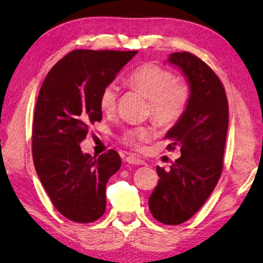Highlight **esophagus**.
Segmentation results:
<instances>
[{"label":"esophagus","mask_w":263,"mask_h":263,"mask_svg":"<svg viewBox=\"0 0 263 263\" xmlns=\"http://www.w3.org/2000/svg\"><path fill=\"white\" fill-rule=\"evenodd\" d=\"M126 162L129 164H133V165H144V160H142L141 158L136 157V156H133V155H129L128 157H126Z\"/></svg>","instance_id":"34e87169"}]
</instances>
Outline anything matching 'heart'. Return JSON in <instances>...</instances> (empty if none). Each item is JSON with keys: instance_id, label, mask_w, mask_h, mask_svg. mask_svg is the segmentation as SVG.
I'll return each instance as SVG.
<instances>
[{"instance_id": "heart-1", "label": "heart", "mask_w": 263, "mask_h": 263, "mask_svg": "<svg viewBox=\"0 0 263 263\" xmlns=\"http://www.w3.org/2000/svg\"><path fill=\"white\" fill-rule=\"evenodd\" d=\"M176 75L157 64H143L126 77V84L140 91L149 99L150 112L159 126L170 127L177 123L186 112L191 100V87L183 82H177ZM119 89L114 83L106 85L99 97L100 108L112 110L117 105ZM153 136L146 127H136L124 130L122 140L127 144L139 146Z\"/></svg>"}]
</instances>
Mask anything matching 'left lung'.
I'll list each match as a JSON object with an SVG mask.
<instances>
[{
    "label": "left lung",
    "mask_w": 263,
    "mask_h": 263,
    "mask_svg": "<svg viewBox=\"0 0 263 263\" xmlns=\"http://www.w3.org/2000/svg\"><path fill=\"white\" fill-rule=\"evenodd\" d=\"M168 62L187 78L191 100L181 119L167 132L168 150L181 156L168 171L157 166L158 185L149 208L158 222L178 225L200 210L215 190L223 170L229 126V104L224 86L208 64L188 52L172 53Z\"/></svg>",
    "instance_id": "1"
}]
</instances>
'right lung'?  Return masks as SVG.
Wrapping results in <instances>:
<instances>
[{
  "label": "right lung",
  "instance_id": "right-lung-1",
  "mask_svg": "<svg viewBox=\"0 0 263 263\" xmlns=\"http://www.w3.org/2000/svg\"><path fill=\"white\" fill-rule=\"evenodd\" d=\"M136 54L75 49L40 87L32 126L34 167L53 205L72 222L91 223L105 213L106 183L121 158L114 150L92 157L80 144L91 124L101 121V91Z\"/></svg>",
  "mask_w": 263,
  "mask_h": 263
}]
</instances>
